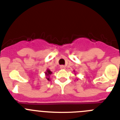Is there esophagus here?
<instances>
[{
  "instance_id": "esophagus-1",
  "label": "esophagus",
  "mask_w": 120,
  "mask_h": 120,
  "mask_svg": "<svg viewBox=\"0 0 120 120\" xmlns=\"http://www.w3.org/2000/svg\"><path fill=\"white\" fill-rule=\"evenodd\" d=\"M60 68L62 70L65 69V66H64V65H61V66H60Z\"/></svg>"
}]
</instances>
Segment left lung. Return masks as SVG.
<instances>
[{"instance_id": "1", "label": "left lung", "mask_w": 120, "mask_h": 120, "mask_svg": "<svg viewBox=\"0 0 120 120\" xmlns=\"http://www.w3.org/2000/svg\"><path fill=\"white\" fill-rule=\"evenodd\" d=\"M75 75H76V74H75Z\"/></svg>"}]
</instances>
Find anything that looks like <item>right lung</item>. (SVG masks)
<instances>
[{
  "mask_svg": "<svg viewBox=\"0 0 120 120\" xmlns=\"http://www.w3.org/2000/svg\"><path fill=\"white\" fill-rule=\"evenodd\" d=\"M52 72L49 69H47V70L45 71V76H46L45 77H46V79H47L49 81L50 80V75H52Z\"/></svg>",
  "mask_w": 120,
  "mask_h": 120,
  "instance_id": "right-lung-1",
  "label": "right lung"
}]
</instances>
